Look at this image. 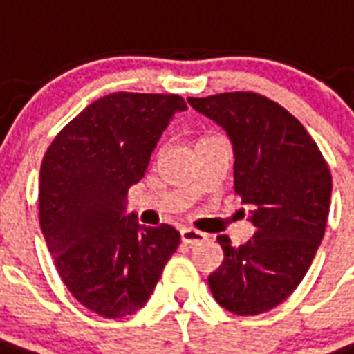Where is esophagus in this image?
Masks as SVG:
<instances>
[{
    "mask_svg": "<svg viewBox=\"0 0 354 354\" xmlns=\"http://www.w3.org/2000/svg\"><path fill=\"white\" fill-rule=\"evenodd\" d=\"M180 239H183V243L194 245L200 243V241H205V239H207V234H203V232L200 230H194V228H183V230H180Z\"/></svg>",
    "mask_w": 354,
    "mask_h": 354,
    "instance_id": "34e87169",
    "label": "esophagus"
}]
</instances>
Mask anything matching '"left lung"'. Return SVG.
I'll list each match as a JSON object with an SVG mask.
<instances>
[{
  "instance_id": "1",
  "label": "left lung",
  "mask_w": 354,
  "mask_h": 354,
  "mask_svg": "<svg viewBox=\"0 0 354 354\" xmlns=\"http://www.w3.org/2000/svg\"><path fill=\"white\" fill-rule=\"evenodd\" d=\"M228 131L234 145V188L251 205L254 236L232 247L218 236L224 260L209 275L215 300L236 315H259L300 285L324 236L332 175L298 118L257 92L188 97Z\"/></svg>"
}]
</instances>
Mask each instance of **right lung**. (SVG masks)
Returning a JSON list of instances; mask_svg holds the SVG:
<instances>
[{
    "mask_svg": "<svg viewBox=\"0 0 354 354\" xmlns=\"http://www.w3.org/2000/svg\"><path fill=\"white\" fill-rule=\"evenodd\" d=\"M185 109L177 94L113 92L66 124L43 156L46 247L71 296L105 319L143 308L179 247L174 226H139L124 205L169 118Z\"/></svg>",
    "mask_w": 354,
    "mask_h": 354,
    "instance_id": "obj_1",
    "label": "right lung"
}]
</instances>
